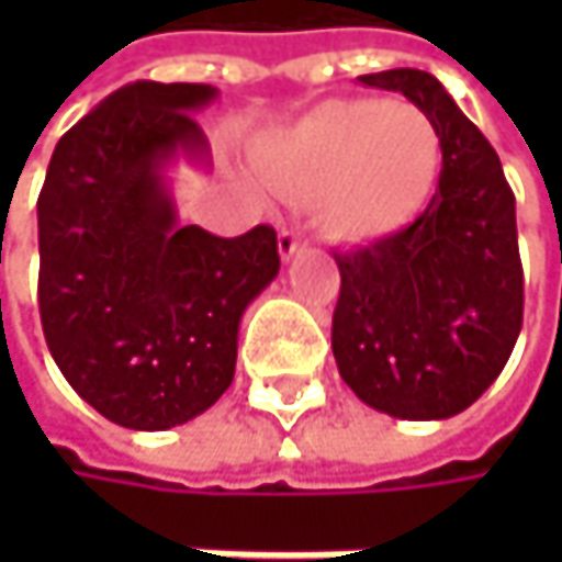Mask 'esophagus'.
I'll return each mask as SVG.
<instances>
[{"instance_id":"esophagus-1","label":"esophagus","mask_w":562,"mask_h":562,"mask_svg":"<svg viewBox=\"0 0 562 562\" xmlns=\"http://www.w3.org/2000/svg\"><path fill=\"white\" fill-rule=\"evenodd\" d=\"M299 250H302V234H299L295 227H282L280 231V257L282 260H292Z\"/></svg>"}]
</instances>
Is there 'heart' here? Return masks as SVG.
I'll use <instances>...</instances> for the list:
<instances>
[{
	"instance_id": "1",
	"label": "heart",
	"mask_w": 562,
	"mask_h": 562,
	"mask_svg": "<svg viewBox=\"0 0 562 562\" xmlns=\"http://www.w3.org/2000/svg\"><path fill=\"white\" fill-rule=\"evenodd\" d=\"M439 166L432 120L391 100H331L257 149L260 178L308 198L315 227L338 244L403 231L429 201Z\"/></svg>"
}]
</instances>
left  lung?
<instances>
[{"label": "left lung", "instance_id": "1", "mask_svg": "<svg viewBox=\"0 0 562 562\" xmlns=\"http://www.w3.org/2000/svg\"><path fill=\"white\" fill-rule=\"evenodd\" d=\"M416 103L442 139L439 188L403 231L335 254L331 351L341 381L396 419H446L507 364L524 322L514 191L446 87L413 67L358 77Z\"/></svg>", "mask_w": 562, "mask_h": 562}]
</instances>
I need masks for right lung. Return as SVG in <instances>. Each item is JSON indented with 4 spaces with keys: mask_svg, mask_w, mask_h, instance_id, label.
<instances>
[{
    "mask_svg": "<svg viewBox=\"0 0 562 562\" xmlns=\"http://www.w3.org/2000/svg\"><path fill=\"white\" fill-rule=\"evenodd\" d=\"M207 83L136 80L55 146L38 194V312L48 351L97 413L171 429L231 387L244 308L280 273L277 231L214 237L175 217L162 169L207 139Z\"/></svg>",
    "mask_w": 562,
    "mask_h": 562,
    "instance_id": "1",
    "label": "right lung"
}]
</instances>
